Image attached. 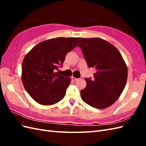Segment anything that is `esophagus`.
Here are the masks:
<instances>
[{"label": "esophagus", "mask_w": 146, "mask_h": 146, "mask_svg": "<svg viewBox=\"0 0 146 146\" xmlns=\"http://www.w3.org/2000/svg\"><path fill=\"white\" fill-rule=\"evenodd\" d=\"M71 80H72L73 81L75 82V81H76L77 80H78V78H75V77H71Z\"/></svg>", "instance_id": "34e87169"}]
</instances>
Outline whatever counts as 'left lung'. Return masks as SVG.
Returning a JSON list of instances; mask_svg holds the SVG:
<instances>
[{
    "mask_svg": "<svg viewBox=\"0 0 146 146\" xmlns=\"http://www.w3.org/2000/svg\"><path fill=\"white\" fill-rule=\"evenodd\" d=\"M89 68L97 70L94 78H85L86 87L80 95L86 104L98 109L113 104L127 80V67L119 50L101 38H82L78 44Z\"/></svg>",
    "mask_w": 146,
    "mask_h": 146,
    "instance_id": "8db88e82",
    "label": "left lung"
}]
</instances>
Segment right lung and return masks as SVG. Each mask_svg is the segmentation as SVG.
Returning <instances> with one entry per match:
<instances>
[{
	"instance_id": "1",
	"label": "right lung",
	"mask_w": 146,
	"mask_h": 146,
	"mask_svg": "<svg viewBox=\"0 0 146 146\" xmlns=\"http://www.w3.org/2000/svg\"><path fill=\"white\" fill-rule=\"evenodd\" d=\"M80 38H57L39 42L25 57L22 65V82L34 100L43 105L61 100L71 78L58 75L68 52L73 50Z\"/></svg>"
}]
</instances>
